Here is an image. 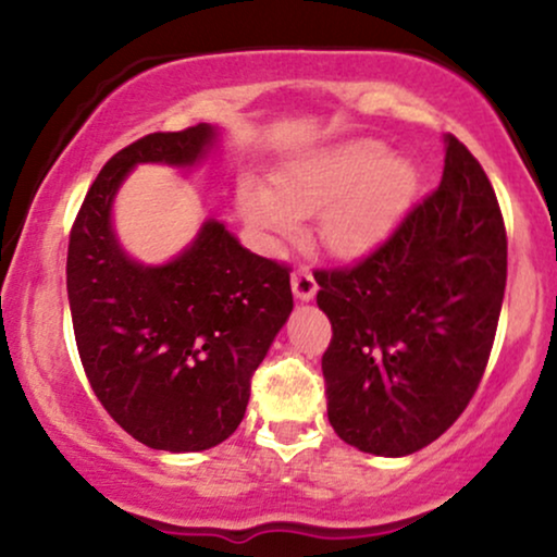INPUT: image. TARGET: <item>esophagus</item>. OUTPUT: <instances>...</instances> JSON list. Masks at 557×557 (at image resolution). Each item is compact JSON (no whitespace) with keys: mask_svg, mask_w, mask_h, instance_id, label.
<instances>
[{"mask_svg":"<svg viewBox=\"0 0 557 557\" xmlns=\"http://www.w3.org/2000/svg\"><path fill=\"white\" fill-rule=\"evenodd\" d=\"M290 285H293V296H296V298L300 300V304H306V300L314 298V296H317V290H319V285H317L314 274H311L309 270H298V272H293Z\"/></svg>","mask_w":557,"mask_h":557,"instance_id":"1","label":"esophagus"}]
</instances>
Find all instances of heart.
I'll return each instance as SVG.
<instances>
[{
    "instance_id": "b5f03b06",
    "label": "heart",
    "mask_w": 557,
    "mask_h": 557,
    "mask_svg": "<svg viewBox=\"0 0 557 557\" xmlns=\"http://www.w3.org/2000/svg\"><path fill=\"white\" fill-rule=\"evenodd\" d=\"M417 170L389 157L372 138L319 146L274 170L272 190L243 181L240 212L270 235H293L298 220L319 212V235L337 257H359L376 246L417 194Z\"/></svg>"
}]
</instances>
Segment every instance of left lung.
I'll return each instance as SVG.
<instances>
[{
    "label": "left lung",
    "instance_id": "left-lung-1",
    "mask_svg": "<svg viewBox=\"0 0 557 557\" xmlns=\"http://www.w3.org/2000/svg\"><path fill=\"white\" fill-rule=\"evenodd\" d=\"M443 140L437 190L359 264L314 274L332 322L322 356L330 424L372 456H411L461 417L500 319V207L471 151Z\"/></svg>",
    "mask_w": 557,
    "mask_h": 557
}]
</instances>
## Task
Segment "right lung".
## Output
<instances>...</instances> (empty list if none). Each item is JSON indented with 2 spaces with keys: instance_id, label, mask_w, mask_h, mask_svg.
<instances>
[{
  "instance_id": "1",
  "label": "right lung",
  "mask_w": 557,
  "mask_h": 557,
  "mask_svg": "<svg viewBox=\"0 0 557 557\" xmlns=\"http://www.w3.org/2000/svg\"><path fill=\"white\" fill-rule=\"evenodd\" d=\"M222 131L198 123L117 151L86 194L67 248L75 343L96 398L138 443L196 453L225 443L251 398V374L293 311L290 274L201 222L164 264H144L114 230V198L138 164L190 170Z\"/></svg>"
}]
</instances>
